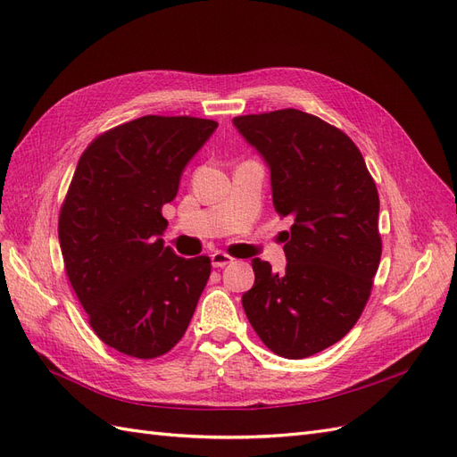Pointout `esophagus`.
<instances>
[{
	"label": "esophagus",
	"instance_id": "esophagus-1",
	"mask_svg": "<svg viewBox=\"0 0 457 457\" xmlns=\"http://www.w3.org/2000/svg\"><path fill=\"white\" fill-rule=\"evenodd\" d=\"M230 262H234V259H232L228 253H225V252H215V253H212V265H213L215 269H223V267L230 265Z\"/></svg>",
	"mask_w": 457,
	"mask_h": 457
}]
</instances>
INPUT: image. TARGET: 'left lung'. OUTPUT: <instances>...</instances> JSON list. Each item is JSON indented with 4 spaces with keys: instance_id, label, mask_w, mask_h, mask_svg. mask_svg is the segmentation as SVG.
Instances as JSON below:
<instances>
[{
    "instance_id": "obj_1",
    "label": "left lung",
    "mask_w": 457,
    "mask_h": 457,
    "mask_svg": "<svg viewBox=\"0 0 457 457\" xmlns=\"http://www.w3.org/2000/svg\"><path fill=\"white\" fill-rule=\"evenodd\" d=\"M270 170L272 204L294 217L284 272L252 261L247 320L284 358H307L349 334L381 259L379 196L361 150L341 129L295 108L232 120Z\"/></svg>"
}]
</instances>
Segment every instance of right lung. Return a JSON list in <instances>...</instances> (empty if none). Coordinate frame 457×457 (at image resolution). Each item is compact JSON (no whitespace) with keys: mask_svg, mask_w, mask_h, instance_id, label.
<instances>
[{"mask_svg":"<svg viewBox=\"0 0 457 457\" xmlns=\"http://www.w3.org/2000/svg\"><path fill=\"white\" fill-rule=\"evenodd\" d=\"M217 121L143 116L84 150L59 215L68 274L93 331L133 358L170 353L185 336L212 274L210 257L165 247L162 207Z\"/></svg>","mask_w":457,"mask_h":457,"instance_id":"right-lung-1","label":"right lung"}]
</instances>
